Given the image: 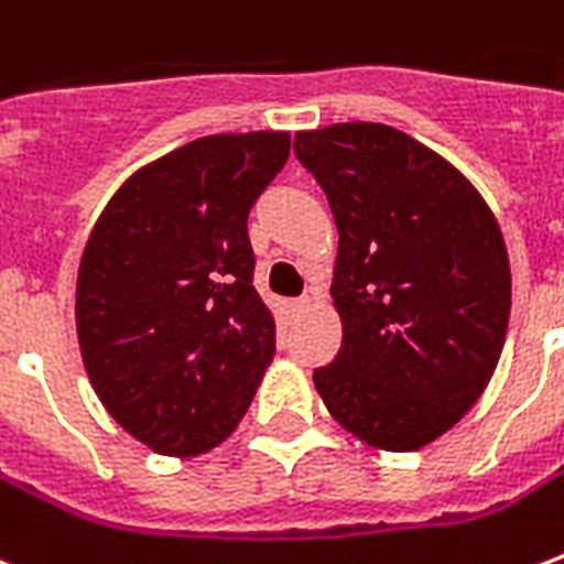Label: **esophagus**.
<instances>
[{"label": "esophagus", "mask_w": 564, "mask_h": 564, "mask_svg": "<svg viewBox=\"0 0 564 564\" xmlns=\"http://www.w3.org/2000/svg\"><path fill=\"white\" fill-rule=\"evenodd\" d=\"M286 307H290V313H307L311 311V299H307V295H304V299H292Z\"/></svg>", "instance_id": "1"}]
</instances>
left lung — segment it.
<instances>
[{
  "label": "left lung",
  "instance_id": "obj_1",
  "mask_svg": "<svg viewBox=\"0 0 564 564\" xmlns=\"http://www.w3.org/2000/svg\"><path fill=\"white\" fill-rule=\"evenodd\" d=\"M295 156L339 234L343 346L313 384L372 449H423L476 405L500 360L511 307L500 225L449 159L384 123L301 129Z\"/></svg>",
  "mask_w": 564,
  "mask_h": 564
}]
</instances>
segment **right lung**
<instances>
[{"label":"right lung","mask_w":564,"mask_h":564,"mask_svg":"<svg viewBox=\"0 0 564 564\" xmlns=\"http://www.w3.org/2000/svg\"><path fill=\"white\" fill-rule=\"evenodd\" d=\"M290 132H218L141 165L97 218L76 278V337L111 420L159 455L234 435L274 358L248 213Z\"/></svg>","instance_id":"right-lung-1"}]
</instances>
